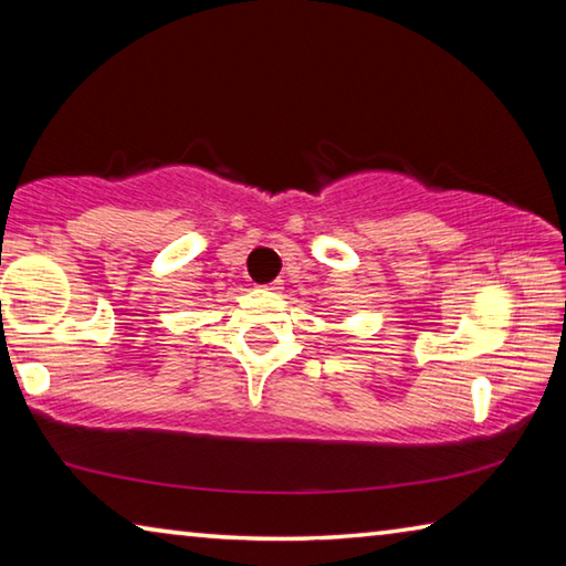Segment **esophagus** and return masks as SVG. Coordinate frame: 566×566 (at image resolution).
<instances>
[{"label": "esophagus", "instance_id": "esophagus-1", "mask_svg": "<svg viewBox=\"0 0 566 566\" xmlns=\"http://www.w3.org/2000/svg\"><path fill=\"white\" fill-rule=\"evenodd\" d=\"M284 282L282 280H274V282H270V284H266V290H272V292H280V290H284V286H282Z\"/></svg>", "mask_w": 566, "mask_h": 566}]
</instances>
